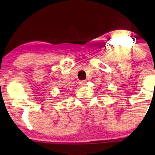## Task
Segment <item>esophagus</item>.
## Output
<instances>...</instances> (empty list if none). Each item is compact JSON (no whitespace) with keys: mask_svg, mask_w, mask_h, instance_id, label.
<instances>
[{"mask_svg":"<svg viewBox=\"0 0 155 155\" xmlns=\"http://www.w3.org/2000/svg\"><path fill=\"white\" fill-rule=\"evenodd\" d=\"M79 85H81V86H84V85H86L87 84V81L86 80H81V81H79Z\"/></svg>","mask_w":155,"mask_h":155,"instance_id":"esophagus-1","label":"esophagus"}]
</instances>
